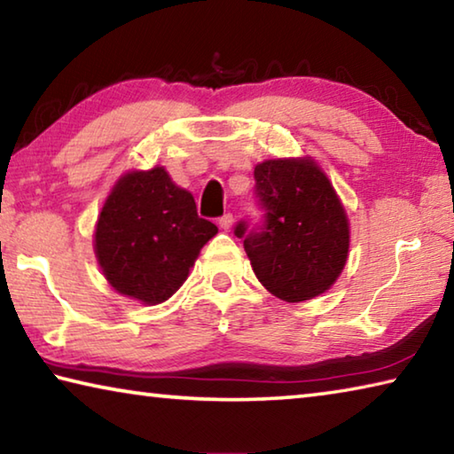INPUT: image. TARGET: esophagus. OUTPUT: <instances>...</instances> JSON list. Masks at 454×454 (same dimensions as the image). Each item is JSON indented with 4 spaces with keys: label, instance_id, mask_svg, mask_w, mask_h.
Returning a JSON list of instances; mask_svg holds the SVG:
<instances>
[{
    "label": "esophagus",
    "instance_id": "1",
    "mask_svg": "<svg viewBox=\"0 0 454 454\" xmlns=\"http://www.w3.org/2000/svg\"><path fill=\"white\" fill-rule=\"evenodd\" d=\"M218 224H220L222 230H226V232H228V230L232 228V224H234V216H232V214H224V216L218 220Z\"/></svg>",
    "mask_w": 454,
    "mask_h": 454
}]
</instances>
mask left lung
I'll return each instance as SVG.
<instances>
[{
	"mask_svg": "<svg viewBox=\"0 0 454 454\" xmlns=\"http://www.w3.org/2000/svg\"><path fill=\"white\" fill-rule=\"evenodd\" d=\"M262 222H238L252 270L286 302L326 292L348 258V218L333 184L310 158L266 160L254 168Z\"/></svg>",
	"mask_w": 454,
	"mask_h": 454,
	"instance_id": "8db88e82",
	"label": "left lung"
}]
</instances>
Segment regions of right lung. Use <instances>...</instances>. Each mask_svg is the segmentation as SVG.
I'll use <instances>...</instances> for the list:
<instances>
[{
  "mask_svg": "<svg viewBox=\"0 0 454 454\" xmlns=\"http://www.w3.org/2000/svg\"><path fill=\"white\" fill-rule=\"evenodd\" d=\"M216 232V224L198 216L194 196L158 166L118 180L99 212L94 248L114 290L160 304L182 286Z\"/></svg>",
  "mask_w": 454,
  "mask_h": 454,
  "instance_id": "1",
  "label": "right lung"
}]
</instances>
